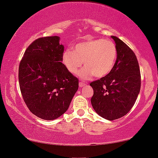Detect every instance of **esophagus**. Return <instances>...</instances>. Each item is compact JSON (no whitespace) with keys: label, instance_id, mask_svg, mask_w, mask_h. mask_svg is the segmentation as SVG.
Instances as JSON below:
<instances>
[{"label":"esophagus","instance_id":"esophagus-1","mask_svg":"<svg viewBox=\"0 0 158 158\" xmlns=\"http://www.w3.org/2000/svg\"><path fill=\"white\" fill-rule=\"evenodd\" d=\"M85 85V83H79V87L80 88H83V87H84V86Z\"/></svg>","mask_w":158,"mask_h":158}]
</instances>
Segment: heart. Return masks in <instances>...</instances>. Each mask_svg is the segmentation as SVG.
Returning <instances> with one entry per match:
<instances>
[{"instance_id":"1","label":"heart","mask_w":158,"mask_h":158,"mask_svg":"<svg viewBox=\"0 0 158 158\" xmlns=\"http://www.w3.org/2000/svg\"><path fill=\"white\" fill-rule=\"evenodd\" d=\"M117 58V48L114 42L103 39H92L79 42L62 54V63L69 73L75 74L83 62L85 67L77 73L87 81L94 76L102 78L111 72Z\"/></svg>"}]
</instances>
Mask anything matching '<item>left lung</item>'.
<instances>
[{
    "instance_id": "8db88e82",
    "label": "left lung",
    "mask_w": 158,
    "mask_h": 158,
    "mask_svg": "<svg viewBox=\"0 0 158 158\" xmlns=\"http://www.w3.org/2000/svg\"><path fill=\"white\" fill-rule=\"evenodd\" d=\"M117 48L114 68L109 75L90 84L94 89L91 104L95 111L107 120H115L128 113L135 104L141 86L137 59L125 43L111 36Z\"/></svg>"
}]
</instances>
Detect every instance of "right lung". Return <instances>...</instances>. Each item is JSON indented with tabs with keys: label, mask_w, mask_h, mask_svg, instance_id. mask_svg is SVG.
<instances>
[{
	"label": "right lung",
	"mask_w": 158,
	"mask_h": 158,
	"mask_svg": "<svg viewBox=\"0 0 158 158\" xmlns=\"http://www.w3.org/2000/svg\"><path fill=\"white\" fill-rule=\"evenodd\" d=\"M60 36L32 42L19 64V82L30 111L44 120H54L67 111L78 89V80L62 63L64 46Z\"/></svg>",
	"instance_id": "right-lung-1"
}]
</instances>
